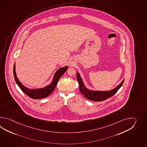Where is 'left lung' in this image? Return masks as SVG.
Instances as JSON below:
<instances>
[{
    "label": "left lung",
    "mask_w": 147,
    "mask_h": 147,
    "mask_svg": "<svg viewBox=\"0 0 147 147\" xmlns=\"http://www.w3.org/2000/svg\"><path fill=\"white\" fill-rule=\"evenodd\" d=\"M77 79L79 84V90L81 94L88 99L95 101H101L112 97L122 86L125 80V79H123L117 87L113 89V90L109 91H94L89 90L85 87L81 76L78 72L77 73Z\"/></svg>",
    "instance_id": "obj_1"
}]
</instances>
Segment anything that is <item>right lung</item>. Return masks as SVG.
<instances>
[{
    "mask_svg": "<svg viewBox=\"0 0 147 147\" xmlns=\"http://www.w3.org/2000/svg\"><path fill=\"white\" fill-rule=\"evenodd\" d=\"M67 69H68V66H65L64 67L60 68L58 69L56 72H55V75L53 76V79L52 80V82L49 85H48L47 86L42 88L33 89H30L26 87L19 81V79H18L16 75L15 63L14 64V66H13V76H14L15 80L16 81L17 84H18L19 87L20 88V89L29 97L34 99H41V98L48 97L53 92L54 89L56 88L59 79L63 75V74L66 72Z\"/></svg>",
    "mask_w": 147,
    "mask_h": 147,
    "instance_id": "right-lung-1",
    "label": "right lung"
}]
</instances>
